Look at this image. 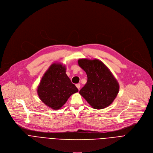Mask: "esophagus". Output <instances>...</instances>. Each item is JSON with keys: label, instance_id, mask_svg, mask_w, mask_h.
Wrapping results in <instances>:
<instances>
[{"label": "esophagus", "instance_id": "34e87169", "mask_svg": "<svg viewBox=\"0 0 153 153\" xmlns=\"http://www.w3.org/2000/svg\"><path fill=\"white\" fill-rule=\"evenodd\" d=\"M76 88L78 89H79V88H80V84H76Z\"/></svg>", "mask_w": 153, "mask_h": 153}]
</instances>
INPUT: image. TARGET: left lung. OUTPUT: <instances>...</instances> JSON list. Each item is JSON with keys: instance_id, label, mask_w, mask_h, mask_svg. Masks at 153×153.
Returning <instances> with one entry per match:
<instances>
[{"instance_id": "obj_1", "label": "left lung", "mask_w": 153, "mask_h": 153, "mask_svg": "<svg viewBox=\"0 0 153 153\" xmlns=\"http://www.w3.org/2000/svg\"><path fill=\"white\" fill-rule=\"evenodd\" d=\"M79 66L86 73L88 81L79 91L91 106L94 109L108 107L119 92L120 85L108 68L99 59H80Z\"/></svg>"}]
</instances>
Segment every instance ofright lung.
<instances>
[{
    "label": "right lung",
    "instance_id": "1",
    "mask_svg": "<svg viewBox=\"0 0 153 153\" xmlns=\"http://www.w3.org/2000/svg\"><path fill=\"white\" fill-rule=\"evenodd\" d=\"M65 70L62 64H53L43 75L37 88L40 100L53 110L60 109L70 96L78 92Z\"/></svg>",
    "mask_w": 153,
    "mask_h": 153
}]
</instances>
